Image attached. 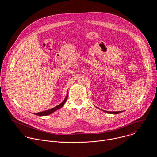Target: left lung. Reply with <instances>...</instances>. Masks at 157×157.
Returning <instances> with one entry per match:
<instances>
[{
  "mask_svg": "<svg viewBox=\"0 0 157 157\" xmlns=\"http://www.w3.org/2000/svg\"><path fill=\"white\" fill-rule=\"evenodd\" d=\"M105 112H106V113H109V114H119V113H122L121 111H116V112H109V111H105Z\"/></svg>",
  "mask_w": 157,
  "mask_h": 157,
  "instance_id": "left-lung-1",
  "label": "left lung"
}]
</instances>
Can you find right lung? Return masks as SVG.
I'll return each instance as SVG.
<instances>
[{
    "mask_svg": "<svg viewBox=\"0 0 157 157\" xmlns=\"http://www.w3.org/2000/svg\"><path fill=\"white\" fill-rule=\"evenodd\" d=\"M67 99H68V95H66L64 100L60 104H59L58 105H57V106H56V107H53L52 109H50L49 110H44V111H43V112H40V113H35L34 114L36 115V116H47V115L51 114L53 113H54L55 111H56V110H58L59 109H60L61 107H62L64 105V103L66 102Z\"/></svg>",
    "mask_w": 157,
    "mask_h": 157,
    "instance_id": "add662e5",
    "label": "right lung"
}]
</instances>
